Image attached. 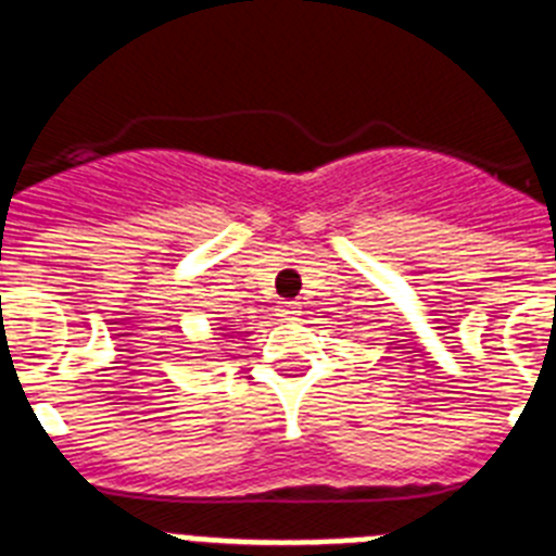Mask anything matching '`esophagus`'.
<instances>
[{
	"mask_svg": "<svg viewBox=\"0 0 556 556\" xmlns=\"http://www.w3.org/2000/svg\"><path fill=\"white\" fill-rule=\"evenodd\" d=\"M296 302H282V305H279V316H285V318H293L296 316Z\"/></svg>",
	"mask_w": 556,
	"mask_h": 556,
	"instance_id": "1",
	"label": "esophagus"
}]
</instances>
